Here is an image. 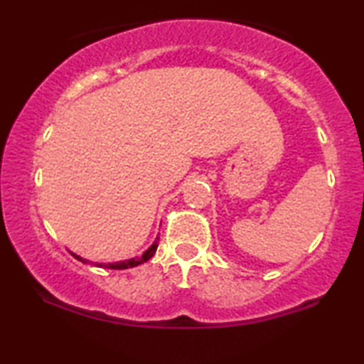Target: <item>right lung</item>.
I'll list each match as a JSON object with an SVG mask.
<instances>
[{
    "instance_id": "right-lung-1",
    "label": "right lung",
    "mask_w": 364,
    "mask_h": 364,
    "mask_svg": "<svg viewBox=\"0 0 364 364\" xmlns=\"http://www.w3.org/2000/svg\"><path fill=\"white\" fill-rule=\"evenodd\" d=\"M157 247H159V237L156 238V242H154L152 245L149 247L147 250L142 253L141 257L131 258V260H126V262H116V263H92V262H89V263H92V265H96V267H101V268H112V270H126V268L137 267V265H141V263H144V262L151 260V258L154 257V253H156V250H157ZM73 255H74V253H73ZM74 257H76L79 262H84V263L87 262V260H84V258L77 257V255H74Z\"/></svg>"
}]
</instances>
